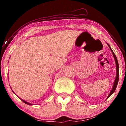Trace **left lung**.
<instances>
[{"instance_id": "obj_1", "label": "left lung", "mask_w": 126, "mask_h": 126, "mask_svg": "<svg viewBox=\"0 0 126 126\" xmlns=\"http://www.w3.org/2000/svg\"><path fill=\"white\" fill-rule=\"evenodd\" d=\"M107 45L109 47V48L110 49V50H111V52L112 53L113 55V57H114V60L115 62H116V78H115V80H114V84H113V86L112 87V89L111 91L110 92V94L108 95V96L107 98V99L108 98L110 95H111L113 93H114V92L116 90V89L117 88V84H118V79H119V65H118V61H117V57L116 56V55L114 53V52H113V50H112L111 48L110 47V46L109 44L107 43Z\"/></svg>"}]
</instances>
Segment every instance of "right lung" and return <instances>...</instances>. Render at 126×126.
I'll list each match as a JSON object with an SVG mask.
<instances>
[{"label":"right lung","mask_w":126,"mask_h":126,"mask_svg":"<svg viewBox=\"0 0 126 126\" xmlns=\"http://www.w3.org/2000/svg\"><path fill=\"white\" fill-rule=\"evenodd\" d=\"M13 93H14V92H13ZM21 100H22V101L23 102H24V103H25V104H28V105H33V104H31V103H28V102H26V101H24V100H23V99H21V98H20Z\"/></svg>","instance_id":"right-lung-1"}]
</instances>
